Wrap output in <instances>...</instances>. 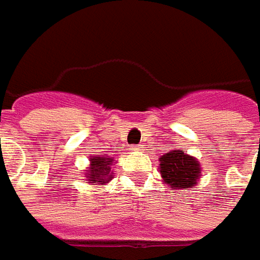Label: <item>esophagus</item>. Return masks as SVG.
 <instances>
[{
  "mask_svg": "<svg viewBox=\"0 0 260 260\" xmlns=\"http://www.w3.org/2000/svg\"><path fill=\"white\" fill-rule=\"evenodd\" d=\"M141 149H142L141 145H132V147H131V151H134V152H138V151H141Z\"/></svg>",
  "mask_w": 260,
  "mask_h": 260,
  "instance_id": "esophagus-1",
  "label": "esophagus"
}]
</instances>
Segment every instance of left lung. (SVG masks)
I'll use <instances>...</instances> for the list:
<instances>
[{
	"label": "left lung",
	"mask_w": 260,
	"mask_h": 260,
	"mask_svg": "<svg viewBox=\"0 0 260 260\" xmlns=\"http://www.w3.org/2000/svg\"><path fill=\"white\" fill-rule=\"evenodd\" d=\"M158 170L170 190H192L202 178L200 161L183 149H173L159 157Z\"/></svg>",
	"instance_id": "obj_1"
}]
</instances>
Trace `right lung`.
<instances>
[{
    "mask_svg": "<svg viewBox=\"0 0 260 260\" xmlns=\"http://www.w3.org/2000/svg\"><path fill=\"white\" fill-rule=\"evenodd\" d=\"M113 162H115L113 157L90 155L89 167L87 170H85L86 183H93L94 185H105L109 183L115 177L112 170Z\"/></svg>",
    "mask_w": 260,
    "mask_h": 260,
    "instance_id": "obj_1",
    "label": "right lung"
}]
</instances>
